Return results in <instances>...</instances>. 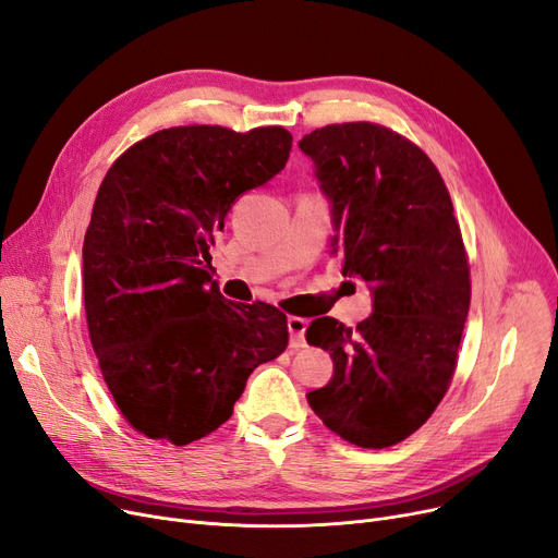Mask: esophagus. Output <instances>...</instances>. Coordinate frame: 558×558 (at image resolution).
Listing matches in <instances>:
<instances>
[{"mask_svg": "<svg viewBox=\"0 0 558 558\" xmlns=\"http://www.w3.org/2000/svg\"><path fill=\"white\" fill-rule=\"evenodd\" d=\"M305 326H307V322L301 319V317H289L287 319L289 335H292V339H289V347H292L294 351L305 347Z\"/></svg>", "mask_w": 558, "mask_h": 558, "instance_id": "34e87169", "label": "esophagus"}]
</instances>
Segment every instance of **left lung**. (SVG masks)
Listing matches in <instances>:
<instances>
[{"mask_svg":"<svg viewBox=\"0 0 558 558\" xmlns=\"http://www.w3.org/2000/svg\"><path fill=\"white\" fill-rule=\"evenodd\" d=\"M299 148L330 203V253L372 292V314L355 330L332 317L307 326V344L335 367L307 403L351 445L392 447L442 401L470 310L449 191L417 145L383 125H328Z\"/></svg>","mask_w":558,"mask_h":558,"instance_id":"obj_1","label":"left lung"}]
</instances>
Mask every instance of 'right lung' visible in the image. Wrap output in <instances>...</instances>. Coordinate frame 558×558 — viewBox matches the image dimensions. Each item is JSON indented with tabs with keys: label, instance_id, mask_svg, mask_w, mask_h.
Instances as JSON below:
<instances>
[{
	"label": "right lung",
	"instance_id": "right-lung-1",
	"mask_svg": "<svg viewBox=\"0 0 558 558\" xmlns=\"http://www.w3.org/2000/svg\"><path fill=\"white\" fill-rule=\"evenodd\" d=\"M289 150L284 128H171L105 175L84 236V307L109 392L145 438H205L253 369L287 349L278 307L209 284V248L241 193L276 178Z\"/></svg>",
	"mask_w": 558,
	"mask_h": 558
}]
</instances>
